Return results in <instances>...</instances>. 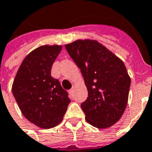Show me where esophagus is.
Masks as SVG:
<instances>
[{
  "label": "esophagus",
  "mask_w": 152,
  "mask_h": 152,
  "mask_svg": "<svg viewBox=\"0 0 152 152\" xmlns=\"http://www.w3.org/2000/svg\"><path fill=\"white\" fill-rule=\"evenodd\" d=\"M75 85H73V86H72V88L70 90H69V94H70V95H72V94H73V92H74V89H75Z\"/></svg>",
  "instance_id": "esophagus-1"
}]
</instances>
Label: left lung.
<instances>
[{
    "instance_id": "1",
    "label": "left lung",
    "mask_w": 152,
    "mask_h": 152,
    "mask_svg": "<svg viewBox=\"0 0 152 152\" xmlns=\"http://www.w3.org/2000/svg\"><path fill=\"white\" fill-rule=\"evenodd\" d=\"M65 48L84 78L88 91L81 108L91 126L105 129L117 122L128 102L130 77L122 61L98 41L78 39Z\"/></svg>"
}]
</instances>
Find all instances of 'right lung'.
<instances>
[{
    "label": "right lung",
    "instance_id": "1",
    "mask_svg": "<svg viewBox=\"0 0 152 152\" xmlns=\"http://www.w3.org/2000/svg\"><path fill=\"white\" fill-rule=\"evenodd\" d=\"M62 46L44 45L23 60L12 91L23 116L42 129L55 127L62 121L70 99L60 82L51 76L53 62Z\"/></svg>",
    "mask_w": 152,
    "mask_h": 152
}]
</instances>
